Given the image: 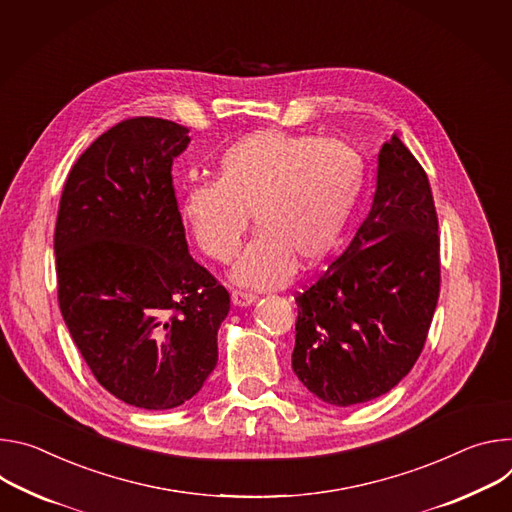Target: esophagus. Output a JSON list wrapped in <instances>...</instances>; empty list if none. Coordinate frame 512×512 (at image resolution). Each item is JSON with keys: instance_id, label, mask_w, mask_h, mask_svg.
<instances>
[{"instance_id": "esophagus-1", "label": "esophagus", "mask_w": 512, "mask_h": 512, "mask_svg": "<svg viewBox=\"0 0 512 512\" xmlns=\"http://www.w3.org/2000/svg\"><path fill=\"white\" fill-rule=\"evenodd\" d=\"M232 303H234V307H250L252 303H256V295L244 293V291H234Z\"/></svg>"}]
</instances>
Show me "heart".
<instances>
[{
    "instance_id": "b5f03b06",
    "label": "heart",
    "mask_w": 512,
    "mask_h": 512,
    "mask_svg": "<svg viewBox=\"0 0 512 512\" xmlns=\"http://www.w3.org/2000/svg\"><path fill=\"white\" fill-rule=\"evenodd\" d=\"M364 187L362 158L344 142L276 128L254 130L227 146L217 181H193L181 219L199 250L230 262L248 230H258L236 266L240 287L274 289L319 266L342 238Z\"/></svg>"
}]
</instances>
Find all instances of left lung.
I'll use <instances>...</instances> for the list:
<instances>
[{
	"label": "left lung",
	"instance_id": "1",
	"mask_svg": "<svg viewBox=\"0 0 512 512\" xmlns=\"http://www.w3.org/2000/svg\"><path fill=\"white\" fill-rule=\"evenodd\" d=\"M429 179L392 136L376 193L346 252L295 297L293 370L317 399H378L415 366L439 297V236Z\"/></svg>",
	"mask_w": 512,
	"mask_h": 512
}]
</instances>
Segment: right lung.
I'll return each instance as SVG.
<instances>
[{
	"instance_id": "obj_1",
	"label": "right lung",
	"mask_w": 512,
	"mask_h": 512,
	"mask_svg": "<svg viewBox=\"0 0 512 512\" xmlns=\"http://www.w3.org/2000/svg\"><path fill=\"white\" fill-rule=\"evenodd\" d=\"M189 130L132 118L75 162L54 230L59 305L97 382L126 405L166 411L217 364L230 295L187 248L173 160Z\"/></svg>"
}]
</instances>
